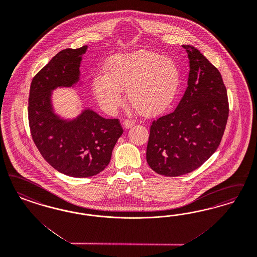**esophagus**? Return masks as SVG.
<instances>
[{"mask_svg":"<svg viewBox=\"0 0 257 257\" xmlns=\"http://www.w3.org/2000/svg\"><path fill=\"white\" fill-rule=\"evenodd\" d=\"M122 124H123V126L126 129H129L135 125V120H133V119H125Z\"/></svg>","mask_w":257,"mask_h":257,"instance_id":"1","label":"esophagus"}]
</instances>
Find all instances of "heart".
<instances>
[{
    "mask_svg": "<svg viewBox=\"0 0 257 257\" xmlns=\"http://www.w3.org/2000/svg\"><path fill=\"white\" fill-rule=\"evenodd\" d=\"M181 85L177 62L150 50L112 56L105 74H97L93 92L101 108L113 114L122 102V89L136 110L143 115H160L176 99Z\"/></svg>",
    "mask_w": 257,
    "mask_h": 257,
    "instance_id": "heart-1",
    "label": "heart"
}]
</instances>
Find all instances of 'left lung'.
I'll use <instances>...</instances> for the list:
<instances>
[{
    "mask_svg": "<svg viewBox=\"0 0 257 257\" xmlns=\"http://www.w3.org/2000/svg\"><path fill=\"white\" fill-rule=\"evenodd\" d=\"M182 46L190 60L188 87L173 113L152 122L146 151L151 169L165 177L200 167L218 148L229 116L220 72L194 46Z\"/></svg>",
    "mask_w": 257,
    "mask_h": 257,
    "instance_id": "left-lung-1",
    "label": "left lung"
}]
</instances>
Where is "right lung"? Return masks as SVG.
<instances>
[{"label": "right lung", "mask_w": 257, "mask_h": 257, "mask_svg": "<svg viewBox=\"0 0 257 257\" xmlns=\"http://www.w3.org/2000/svg\"><path fill=\"white\" fill-rule=\"evenodd\" d=\"M86 49L84 45L60 51L36 74L29 91L27 111L33 142L54 169L69 177H93L103 171L123 133L117 118H104L90 109L72 120L54 113L51 92L79 81Z\"/></svg>", "instance_id": "right-lung-1"}]
</instances>
